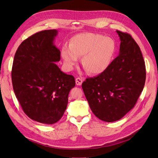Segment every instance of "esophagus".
<instances>
[{
  "instance_id": "34e87169",
  "label": "esophagus",
  "mask_w": 158,
  "mask_h": 158,
  "mask_svg": "<svg viewBox=\"0 0 158 158\" xmlns=\"http://www.w3.org/2000/svg\"><path fill=\"white\" fill-rule=\"evenodd\" d=\"M82 82H83V80H82V79L81 78H76V85H82Z\"/></svg>"
}]
</instances>
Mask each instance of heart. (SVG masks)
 Listing matches in <instances>:
<instances>
[{"label":"heart","instance_id":"b5f03b06","mask_svg":"<svg viewBox=\"0 0 158 158\" xmlns=\"http://www.w3.org/2000/svg\"><path fill=\"white\" fill-rule=\"evenodd\" d=\"M115 43L111 37L92 33H84L72 38L70 45H64L61 57L66 68L74 69L82 57L83 67L90 74L98 75L111 64L115 52Z\"/></svg>","mask_w":158,"mask_h":158}]
</instances>
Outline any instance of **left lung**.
Listing matches in <instances>:
<instances>
[{"label":"left lung","instance_id":"left-lung-1","mask_svg":"<svg viewBox=\"0 0 158 158\" xmlns=\"http://www.w3.org/2000/svg\"><path fill=\"white\" fill-rule=\"evenodd\" d=\"M116 31L121 41L119 55L106 71L82 84L91 110L106 122L119 120L135 107L146 81L139 46L128 33Z\"/></svg>","mask_w":158,"mask_h":158}]
</instances>
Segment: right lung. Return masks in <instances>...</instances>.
Returning <instances> with one entry per match:
<instances>
[{
	"label": "right lung",
	"instance_id": "add662e5",
	"mask_svg": "<svg viewBox=\"0 0 158 158\" xmlns=\"http://www.w3.org/2000/svg\"><path fill=\"white\" fill-rule=\"evenodd\" d=\"M56 30L35 33L23 41L14 56L12 81L16 97L27 115L52 125L63 117L69 94L75 86L73 76L62 72L55 63L60 50L54 44Z\"/></svg>",
	"mask_w": 158,
	"mask_h": 158
}]
</instances>
